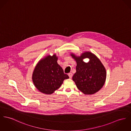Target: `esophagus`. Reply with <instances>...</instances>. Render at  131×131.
Here are the masks:
<instances>
[{"instance_id":"obj_1","label":"esophagus","mask_w":131,"mask_h":131,"mask_svg":"<svg viewBox=\"0 0 131 131\" xmlns=\"http://www.w3.org/2000/svg\"><path fill=\"white\" fill-rule=\"evenodd\" d=\"M68 76H69L70 78H71L72 77V76H73V74H72V73H68Z\"/></svg>"}]
</instances>
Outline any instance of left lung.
I'll list each match as a JSON object with an SVG mask.
<instances>
[{
    "mask_svg": "<svg viewBox=\"0 0 131 131\" xmlns=\"http://www.w3.org/2000/svg\"><path fill=\"white\" fill-rule=\"evenodd\" d=\"M71 56L77 62L76 72L73 76L79 90L85 94H93L100 90L105 82L106 69L100 60L91 52L84 53L80 57L72 54ZM88 58L90 61L85 63L82 59Z\"/></svg>",
    "mask_w": 131,
    "mask_h": 131,
    "instance_id": "obj_1",
    "label": "left lung"
}]
</instances>
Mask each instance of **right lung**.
<instances>
[{
	"label": "right lung",
	"instance_id": "add662e5",
	"mask_svg": "<svg viewBox=\"0 0 131 131\" xmlns=\"http://www.w3.org/2000/svg\"><path fill=\"white\" fill-rule=\"evenodd\" d=\"M55 55L40 61L35 68L32 79L35 86L41 92L51 94L58 89L65 79H68L57 63Z\"/></svg>",
	"mask_w": 131,
	"mask_h": 131
}]
</instances>
